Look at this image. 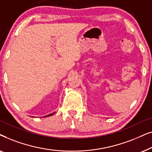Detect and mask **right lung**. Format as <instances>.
Instances as JSON below:
<instances>
[{"label":"right lung","mask_w":152,"mask_h":152,"mask_svg":"<svg viewBox=\"0 0 152 152\" xmlns=\"http://www.w3.org/2000/svg\"><path fill=\"white\" fill-rule=\"evenodd\" d=\"M55 112H54V113H50V114H49V115H45V117H48V116H51V115H53L54 113H55Z\"/></svg>","instance_id":"1"}]
</instances>
